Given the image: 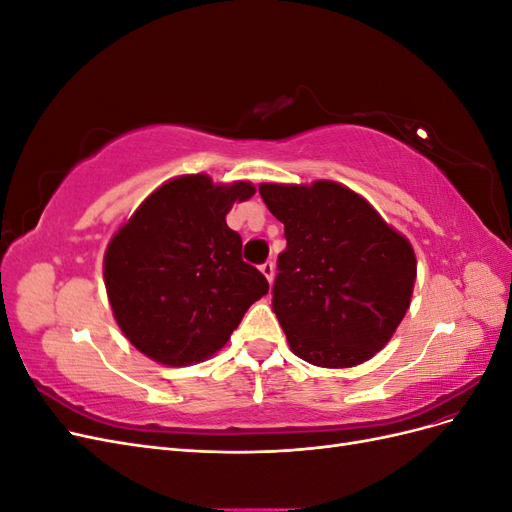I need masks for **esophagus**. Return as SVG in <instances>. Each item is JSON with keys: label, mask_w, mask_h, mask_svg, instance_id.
Instances as JSON below:
<instances>
[{"label": "esophagus", "mask_w": 512, "mask_h": 512, "mask_svg": "<svg viewBox=\"0 0 512 512\" xmlns=\"http://www.w3.org/2000/svg\"><path fill=\"white\" fill-rule=\"evenodd\" d=\"M260 271H262V273H265V277H267V280H269V282H273V275H275V265H273V262H271V260H267V262H262V265H260Z\"/></svg>", "instance_id": "34e87169"}]
</instances>
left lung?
<instances>
[{"label":"left lung","mask_w":512,"mask_h":512,"mask_svg":"<svg viewBox=\"0 0 512 512\" xmlns=\"http://www.w3.org/2000/svg\"><path fill=\"white\" fill-rule=\"evenodd\" d=\"M258 192L284 224L271 303L292 352L320 367L371 359L410 307L416 258L408 239L333 181L262 183Z\"/></svg>","instance_id":"left-lung-1"}]
</instances>
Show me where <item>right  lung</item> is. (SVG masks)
<instances>
[{
    "label": "right lung",
    "mask_w": 512,
    "mask_h": 512,
    "mask_svg": "<svg viewBox=\"0 0 512 512\" xmlns=\"http://www.w3.org/2000/svg\"><path fill=\"white\" fill-rule=\"evenodd\" d=\"M254 185H213L205 175L164 183L121 226L104 256L119 329L149 359L192 365L226 346L247 307L269 292L241 256L226 213Z\"/></svg>",
    "instance_id": "obj_1"
}]
</instances>
